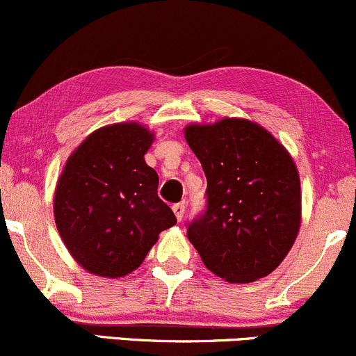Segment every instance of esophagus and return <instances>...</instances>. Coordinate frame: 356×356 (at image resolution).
Returning a JSON list of instances; mask_svg holds the SVG:
<instances>
[{"instance_id": "obj_1", "label": "esophagus", "mask_w": 356, "mask_h": 356, "mask_svg": "<svg viewBox=\"0 0 356 356\" xmlns=\"http://www.w3.org/2000/svg\"><path fill=\"white\" fill-rule=\"evenodd\" d=\"M172 211H174V214H175V218H177V220H182L184 214H186V204H182V202L174 204Z\"/></svg>"}]
</instances>
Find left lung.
<instances>
[{"label": "left lung", "instance_id": "left-lung-1", "mask_svg": "<svg viewBox=\"0 0 356 356\" xmlns=\"http://www.w3.org/2000/svg\"><path fill=\"white\" fill-rule=\"evenodd\" d=\"M207 179V206L187 224L202 263L229 283H252L280 266L301 224L300 174L264 127L246 118L184 129Z\"/></svg>", "mask_w": 356, "mask_h": 356}]
</instances>
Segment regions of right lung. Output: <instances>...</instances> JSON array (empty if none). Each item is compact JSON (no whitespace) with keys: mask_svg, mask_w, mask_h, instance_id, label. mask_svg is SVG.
<instances>
[{"mask_svg":"<svg viewBox=\"0 0 356 356\" xmlns=\"http://www.w3.org/2000/svg\"><path fill=\"white\" fill-rule=\"evenodd\" d=\"M154 134L137 122L95 130L73 150L56 184L53 212L73 259L88 273L122 277L137 269L172 209L157 195L159 175L144 155Z\"/></svg>","mask_w":356,"mask_h":356,"instance_id":"right-lung-1","label":"right lung"}]
</instances>
